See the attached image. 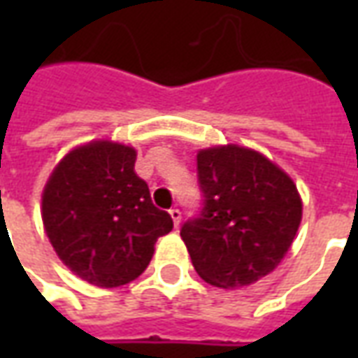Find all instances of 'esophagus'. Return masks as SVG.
<instances>
[{
  "instance_id": "1",
  "label": "esophagus",
  "mask_w": 358,
  "mask_h": 358,
  "mask_svg": "<svg viewBox=\"0 0 358 358\" xmlns=\"http://www.w3.org/2000/svg\"><path fill=\"white\" fill-rule=\"evenodd\" d=\"M169 215H171L174 226H180V220H182V213H180L178 207H172V209L169 210Z\"/></svg>"
}]
</instances>
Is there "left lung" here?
Returning a JSON list of instances; mask_svg holds the SVG:
<instances>
[{
	"instance_id": "left-lung-1",
	"label": "left lung",
	"mask_w": 358,
	"mask_h": 358,
	"mask_svg": "<svg viewBox=\"0 0 358 358\" xmlns=\"http://www.w3.org/2000/svg\"><path fill=\"white\" fill-rule=\"evenodd\" d=\"M203 207L182 224L195 272L217 287H243L284 259L303 205L293 180L266 157L240 145L197 153Z\"/></svg>"
}]
</instances>
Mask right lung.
Wrapping results in <instances>:
<instances>
[{
	"instance_id": "1",
	"label": "right lung",
	"mask_w": 358,
	"mask_h": 358,
	"mask_svg": "<svg viewBox=\"0 0 358 358\" xmlns=\"http://www.w3.org/2000/svg\"><path fill=\"white\" fill-rule=\"evenodd\" d=\"M136 149L92 141L55 166L42 195L45 234L76 276L99 287L132 282L148 268L157 238L172 230L134 172Z\"/></svg>"
}]
</instances>
